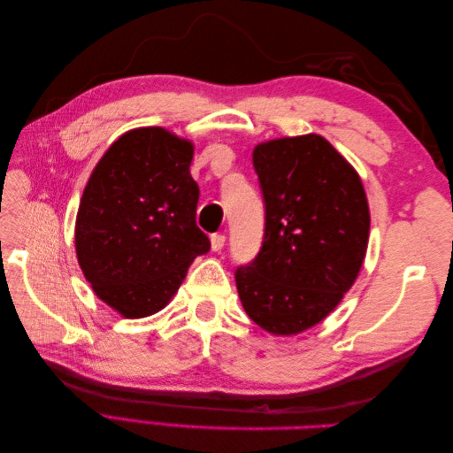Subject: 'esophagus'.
Returning <instances> with one entry per match:
<instances>
[{
  "mask_svg": "<svg viewBox=\"0 0 453 453\" xmlns=\"http://www.w3.org/2000/svg\"><path fill=\"white\" fill-rule=\"evenodd\" d=\"M225 242H226L225 234H213L211 236V250L213 251H221L225 248Z\"/></svg>",
  "mask_w": 453,
  "mask_h": 453,
  "instance_id": "obj_1",
  "label": "esophagus"
}]
</instances>
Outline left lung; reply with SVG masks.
<instances>
[{"instance_id": "left-lung-1", "label": "left lung", "mask_w": 453, "mask_h": 453, "mask_svg": "<svg viewBox=\"0 0 453 453\" xmlns=\"http://www.w3.org/2000/svg\"><path fill=\"white\" fill-rule=\"evenodd\" d=\"M253 166L265 198V238L236 268L245 313L272 334L318 325L363 266L370 213L359 173L318 134L258 143Z\"/></svg>"}]
</instances>
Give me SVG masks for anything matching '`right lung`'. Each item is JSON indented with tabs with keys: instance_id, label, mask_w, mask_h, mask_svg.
I'll use <instances>...</instances> for the list:
<instances>
[{
	"instance_id": "add662e5",
	"label": "right lung",
	"mask_w": 453,
	"mask_h": 453,
	"mask_svg": "<svg viewBox=\"0 0 453 453\" xmlns=\"http://www.w3.org/2000/svg\"><path fill=\"white\" fill-rule=\"evenodd\" d=\"M195 147L160 127L105 150L79 203L75 251L94 293L128 319L170 303L210 238L196 226Z\"/></svg>"
}]
</instances>
